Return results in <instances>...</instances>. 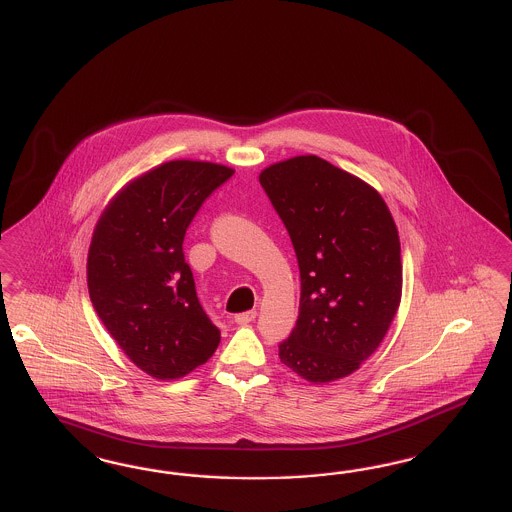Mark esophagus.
Returning <instances> with one entry per match:
<instances>
[{"instance_id": "esophagus-1", "label": "esophagus", "mask_w": 512, "mask_h": 512, "mask_svg": "<svg viewBox=\"0 0 512 512\" xmlns=\"http://www.w3.org/2000/svg\"><path fill=\"white\" fill-rule=\"evenodd\" d=\"M255 318H257V312H255V310H249V312H244V314H236L234 321H236L238 325H247V323L255 321Z\"/></svg>"}]
</instances>
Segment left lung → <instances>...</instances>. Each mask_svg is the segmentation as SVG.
Returning <instances> with one entry per match:
<instances>
[{"mask_svg":"<svg viewBox=\"0 0 512 512\" xmlns=\"http://www.w3.org/2000/svg\"><path fill=\"white\" fill-rule=\"evenodd\" d=\"M259 181L299 261V319L280 359L312 384L344 378L376 352L401 302L395 221L371 185L316 155L276 162Z\"/></svg>","mask_w":512,"mask_h":512,"instance_id":"8db88e82","label":"left lung"}]
</instances>
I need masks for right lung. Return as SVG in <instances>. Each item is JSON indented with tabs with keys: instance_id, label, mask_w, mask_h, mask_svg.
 <instances>
[{
	"instance_id": "1",
	"label": "right lung",
	"mask_w": 512,
	"mask_h": 512,
	"mask_svg": "<svg viewBox=\"0 0 512 512\" xmlns=\"http://www.w3.org/2000/svg\"><path fill=\"white\" fill-rule=\"evenodd\" d=\"M232 174L213 162H164L121 189L92 234V306L128 359L153 378H181L219 346L183 238L204 200Z\"/></svg>"
}]
</instances>
